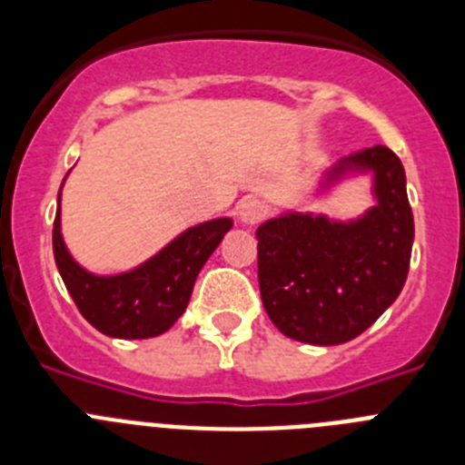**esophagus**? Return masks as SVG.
I'll return each mask as SVG.
<instances>
[{
  "mask_svg": "<svg viewBox=\"0 0 465 465\" xmlns=\"http://www.w3.org/2000/svg\"><path fill=\"white\" fill-rule=\"evenodd\" d=\"M237 216L244 225H256L258 221H262L268 216V204L258 200V197H244L240 204H237Z\"/></svg>",
  "mask_w": 465,
  "mask_h": 465,
  "instance_id": "1",
  "label": "esophagus"
}]
</instances>
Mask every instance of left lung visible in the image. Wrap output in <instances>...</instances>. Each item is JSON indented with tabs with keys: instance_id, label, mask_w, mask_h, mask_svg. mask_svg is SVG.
Here are the masks:
<instances>
[{
	"instance_id": "obj_1",
	"label": "left lung",
	"mask_w": 465,
	"mask_h": 465,
	"mask_svg": "<svg viewBox=\"0 0 465 465\" xmlns=\"http://www.w3.org/2000/svg\"><path fill=\"white\" fill-rule=\"evenodd\" d=\"M359 174L372 176L375 204L356 219L283 212L258 225L262 307L286 338L319 347L349 342L393 305L408 279L414 219L391 149L377 143L338 160L316 195Z\"/></svg>"
}]
</instances>
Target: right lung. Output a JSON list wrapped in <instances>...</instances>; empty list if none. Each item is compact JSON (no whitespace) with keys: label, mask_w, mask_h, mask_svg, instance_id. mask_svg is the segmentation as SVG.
Segmentation results:
<instances>
[{"label":"right lung","mask_w":465,"mask_h":465,"mask_svg":"<svg viewBox=\"0 0 465 465\" xmlns=\"http://www.w3.org/2000/svg\"><path fill=\"white\" fill-rule=\"evenodd\" d=\"M230 228L232 219L228 216L204 221L183 230L137 268L118 274H94L69 253L57 204L53 253L69 295L90 326L109 338L146 340L170 331L186 312L197 274Z\"/></svg>","instance_id":"obj_1"}]
</instances>
